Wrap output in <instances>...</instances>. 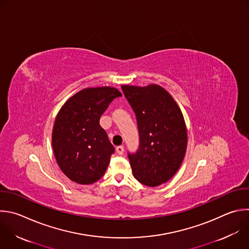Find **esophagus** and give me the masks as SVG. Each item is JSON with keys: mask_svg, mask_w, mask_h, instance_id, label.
Listing matches in <instances>:
<instances>
[{"mask_svg": "<svg viewBox=\"0 0 249 249\" xmlns=\"http://www.w3.org/2000/svg\"><path fill=\"white\" fill-rule=\"evenodd\" d=\"M116 151H117V153L118 154H123V152H124V146L123 145H118V146H116Z\"/></svg>", "mask_w": 249, "mask_h": 249, "instance_id": "obj_1", "label": "esophagus"}]
</instances>
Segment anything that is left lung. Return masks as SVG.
<instances>
[{"label": "left lung", "mask_w": 249, "mask_h": 249, "mask_svg": "<svg viewBox=\"0 0 249 249\" xmlns=\"http://www.w3.org/2000/svg\"><path fill=\"white\" fill-rule=\"evenodd\" d=\"M121 88L135 112L140 136L139 149L128 153L134 177L148 187L166 183L180 168L187 149L181 109L158 85Z\"/></svg>", "instance_id": "obj_1"}]
</instances>
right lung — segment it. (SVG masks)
I'll return each instance as SVG.
<instances>
[{"instance_id":"obj_1","label":"right lung","mask_w":249,"mask_h":249,"mask_svg":"<svg viewBox=\"0 0 249 249\" xmlns=\"http://www.w3.org/2000/svg\"><path fill=\"white\" fill-rule=\"evenodd\" d=\"M121 96L111 87L88 88L70 98L57 113L52 137L53 153L71 181L90 185L104 176L115 148L100 118Z\"/></svg>"}]
</instances>
